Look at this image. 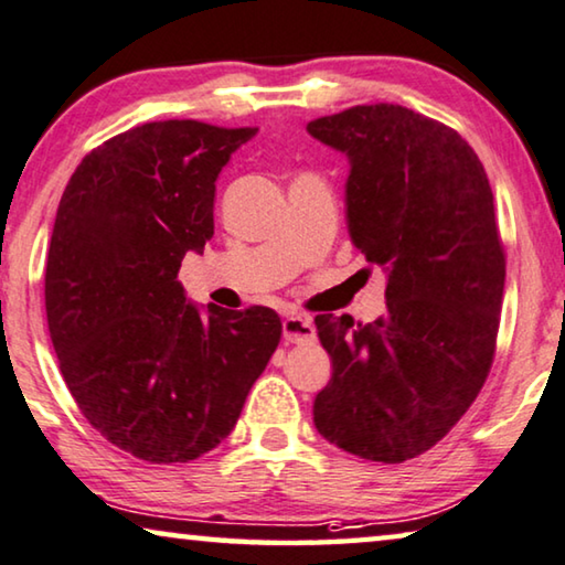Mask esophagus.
<instances>
[{
    "label": "esophagus",
    "mask_w": 565,
    "mask_h": 565,
    "mask_svg": "<svg viewBox=\"0 0 565 565\" xmlns=\"http://www.w3.org/2000/svg\"><path fill=\"white\" fill-rule=\"evenodd\" d=\"M284 337H286V342L309 344V342L317 340V327L309 317L291 315V317L284 319Z\"/></svg>",
    "instance_id": "esophagus-1"
}]
</instances>
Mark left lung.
Masks as SVG:
<instances>
[{
	"label": "left lung",
	"mask_w": 565,
	"mask_h": 565,
	"mask_svg": "<svg viewBox=\"0 0 565 565\" xmlns=\"http://www.w3.org/2000/svg\"><path fill=\"white\" fill-rule=\"evenodd\" d=\"M307 129L350 157L352 243L388 268L375 322L315 319L332 358L315 426L342 451L401 465L439 444L490 375L504 291L492 188L461 134L406 106H352Z\"/></svg>",
	"instance_id": "1"
}]
</instances>
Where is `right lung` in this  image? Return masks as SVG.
I'll use <instances>...</instances> for the list:
<instances>
[{
    "mask_svg": "<svg viewBox=\"0 0 565 565\" xmlns=\"http://www.w3.org/2000/svg\"><path fill=\"white\" fill-rule=\"evenodd\" d=\"M256 131L134 126L83 157L57 205L45 311L61 373L88 424L151 465L215 449L279 348L274 309L200 315L177 281L215 233L217 174Z\"/></svg>",
    "mask_w": 565,
    "mask_h": 565,
    "instance_id": "obj_1",
    "label": "right lung"
}]
</instances>
